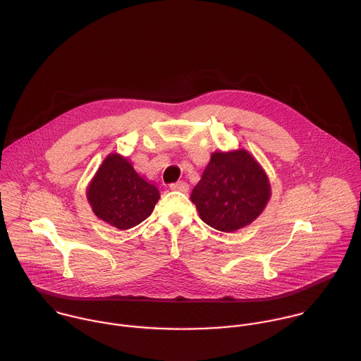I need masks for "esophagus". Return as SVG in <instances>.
<instances>
[{
    "label": "esophagus",
    "mask_w": 361,
    "mask_h": 361,
    "mask_svg": "<svg viewBox=\"0 0 361 361\" xmlns=\"http://www.w3.org/2000/svg\"><path fill=\"white\" fill-rule=\"evenodd\" d=\"M171 189H172V190H179V192L186 193V192L189 190V185H188L186 182H183V180H179V182H176V183H172V185H171Z\"/></svg>",
    "instance_id": "obj_1"
}]
</instances>
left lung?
I'll use <instances>...</instances> for the list:
<instances>
[{
    "instance_id": "8db88e82",
    "label": "left lung",
    "mask_w": 361,
    "mask_h": 361,
    "mask_svg": "<svg viewBox=\"0 0 361 361\" xmlns=\"http://www.w3.org/2000/svg\"><path fill=\"white\" fill-rule=\"evenodd\" d=\"M271 196L267 173L245 148L214 151L190 200L212 228L233 233L252 224Z\"/></svg>"
}]
</instances>
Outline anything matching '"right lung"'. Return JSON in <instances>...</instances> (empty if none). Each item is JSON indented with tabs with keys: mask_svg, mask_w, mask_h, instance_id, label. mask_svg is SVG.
<instances>
[{
	"mask_svg": "<svg viewBox=\"0 0 361 361\" xmlns=\"http://www.w3.org/2000/svg\"><path fill=\"white\" fill-rule=\"evenodd\" d=\"M159 197L154 182L141 176L128 158L118 152L106 155L87 188L94 214L121 231L148 219Z\"/></svg>",
	"mask_w": 361,
	"mask_h": 361,
	"instance_id": "right-lung-1",
	"label": "right lung"
}]
</instances>
